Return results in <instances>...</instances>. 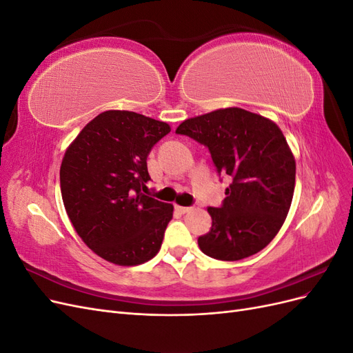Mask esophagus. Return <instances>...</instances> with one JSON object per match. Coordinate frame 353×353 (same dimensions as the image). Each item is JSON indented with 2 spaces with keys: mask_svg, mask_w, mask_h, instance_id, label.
<instances>
[{
  "mask_svg": "<svg viewBox=\"0 0 353 353\" xmlns=\"http://www.w3.org/2000/svg\"><path fill=\"white\" fill-rule=\"evenodd\" d=\"M175 210L179 212V213H187L191 210V208H187V206H175Z\"/></svg>",
  "mask_w": 353,
  "mask_h": 353,
  "instance_id": "obj_1",
  "label": "esophagus"
}]
</instances>
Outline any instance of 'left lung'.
Returning a JSON list of instances; mask_svg holds the SVG:
<instances>
[{
	"instance_id": "left-lung-1",
	"label": "left lung",
	"mask_w": 353,
	"mask_h": 353,
	"mask_svg": "<svg viewBox=\"0 0 353 353\" xmlns=\"http://www.w3.org/2000/svg\"><path fill=\"white\" fill-rule=\"evenodd\" d=\"M210 152L218 174L231 176L221 208H208L212 228L200 250L219 261H240L261 252L280 231L290 210L296 160L275 122L240 108L190 117L176 128Z\"/></svg>"
}]
</instances>
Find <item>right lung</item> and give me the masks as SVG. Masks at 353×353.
I'll return each mask as SVG.
<instances>
[{"instance_id": "add662e5", "label": "right lung", "mask_w": 353, "mask_h": 353, "mask_svg": "<svg viewBox=\"0 0 353 353\" xmlns=\"http://www.w3.org/2000/svg\"><path fill=\"white\" fill-rule=\"evenodd\" d=\"M166 122L128 110L95 116L68 147L60 188L74 231L104 261L141 265L157 254L174 206L143 194L147 156Z\"/></svg>"}]
</instances>
